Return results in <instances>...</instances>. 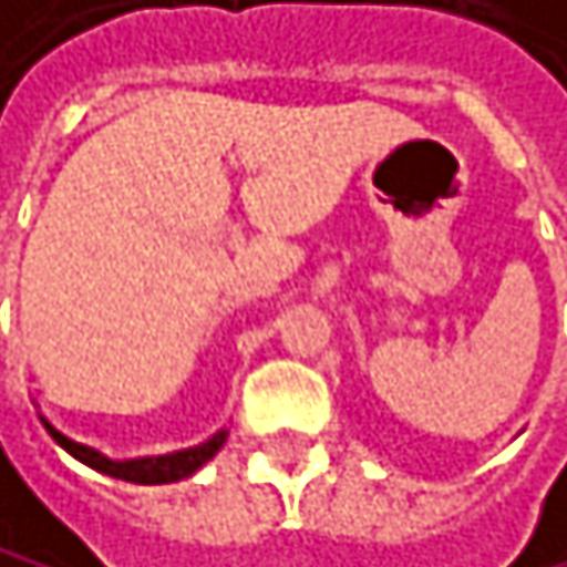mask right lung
<instances>
[{
    "label": "right lung",
    "instance_id": "right-lung-1",
    "mask_svg": "<svg viewBox=\"0 0 567 567\" xmlns=\"http://www.w3.org/2000/svg\"><path fill=\"white\" fill-rule=\"evenodd\" d=\"M44 429L51 432V439L59 443L62 450H69L75 460H83L86 467L100 471V474H111V477H121V481H135V484H169V481H181L187 474H195L202 463H208L215 453L223 450L226 443V432H215L208 443L202 446H190V450H177V453H163V456H138V460H111L93 446H83L69 439L65 432L54 429L48 417H41Z\"/></svg>",
    "mask_w": 567,
    "mask_h": 567
}]
</instances>
